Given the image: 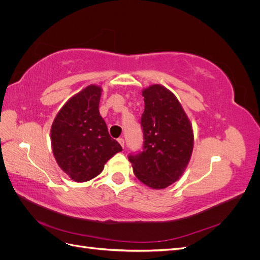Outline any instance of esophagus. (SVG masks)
I'll return each instance as SVG.
<instances>
[{"mask_svg":"<svg viewBox=\"0 0 260 260\" xmlns=\"http://www.w3.org/2000/svg\"><path fill=\"white\" fill-rule=\"evenodd\" d=\"M118 142H119V144L123 147L124 146V140L122 139V138H119V139H118Z\"/></svg>","mask_w":260,"mask_h":260,"instance_id":"esophagus-1","label":"esophagus"}]
</instances>
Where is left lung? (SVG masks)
<instances>
[{
  "mask_svg": "<svg viewBox=\"0 0 260 260\" xmlns=\"http://www.w3.org/2000/svg\"><path fill=\"white\" fill-rule=\"evenodd\" d=\"M142 149L130 153L136 177L149 187L165 188L183 174L193 149V131L182 106L169 90L154 84L142 92Z\"/></svg>",
  "mask_w": 260,
  "mask_h": 260,
  "instance_id": "1",
  "label": "left lung"
}]
</instances>
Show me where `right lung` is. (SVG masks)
I'll return each mask as SVG.
<instances>
[{
	"mask_svg": "<svg viewBox=\"0 0 260 260\" xmlns=\"http://www.w3.org/2000/svg\"><path fill=\"white\" fill-rule=\"evenodd\" d=\"M101 92L100 86H86L61 107L52 124L55 159L76 182L99 176L106 161L122 151L100 115Z\"/></svg>",
	"mask_w": 260,
	"mask_h": 260,
	"instance_id": "1",
	"label": "right lung"
}]
</instances>
